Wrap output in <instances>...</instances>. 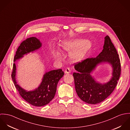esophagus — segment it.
<instances>
[{
  "instance_id": "esophagus-1",
  "label": "esophagus",
  "mask_w": 130,
  "mask_h": 130,
  "mask_svg": "<svg viewBox=\"0 0 130 130\" xmlns=\"http://www.w3.org/2000/svg\"><path fill=\"white\" fill-rule=\"evenodd\" d=\"M64 72H65L66 74H70L71 73V70H70V68H66V70H65Z\"/></svg>"
}]
</instances>
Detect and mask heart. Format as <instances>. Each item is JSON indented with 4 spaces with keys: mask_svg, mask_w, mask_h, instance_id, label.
<instances>
[{
    "mask_svg": "<svg viewBox=\"0 0 130 130\" xmlns=\"http://www.w3.org/2000/svg\"><path fill=\"white\" fill-rule=\"evenodd\" d=\"M62 46L67 52L73 51L71 54V58L75 60H81L85 55L87 52L91 47L92 43L89 41L83 39H71L63 42ZM56 56L58 58L61 57V54L56 53Z\"/></svg>",
    "mask_w": 130,
    "mask_h": 130,
    "instance_id": "heart-1",
    "label": "heart"
}]
</instances>
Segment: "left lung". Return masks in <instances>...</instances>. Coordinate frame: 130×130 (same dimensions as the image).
<instances>
[{"instance_id":"obj_1","label":"left lung","mask_w":130,"mask_h":130,"mask_svg":"<svg viewBox=\"0 0 130 130\" xmlns=\"http://www.w3.org/2000/svg\"><path fill=\"white\" fill-rule=\"evenodd\" d=\"M102 63H108L112 68V76L109 81L102 84L96 81L91 73ZM73 73L75 91L78 97L90 104L100 103L108 97L116 88L121 74L119 55L108 36L105 37L102 52L96 57L87 58L76 63Z\"/></svg>"}]
</instances>
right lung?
<instances>
[{
	"label": "right lung",
	"mask_w": 130,
	"mask_h": 130,
	"mask_svg": "<svg viewBox=\"0 0 130 130\" xmlns=\"http://www.w3.org/2000/svg\"><path fill=\"white\" fill-rule=\"evenodd\" d=\"M41 46L42 43L36 37L26 39L20 44L18 48L14 61L21 58L25 55L37 51ZM16 64L14 63L11 76L15 88L21 96L26 102L36 107L45 106L54 99L56 91L57 83L64 75L61 69L46 72L43 75L42 81L38 88L34 90L27 91L18 84L16 80Z\"/></svg>",
	"instance_id": "right-lung-1"
}]
</instances>
